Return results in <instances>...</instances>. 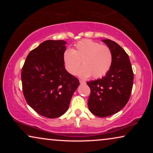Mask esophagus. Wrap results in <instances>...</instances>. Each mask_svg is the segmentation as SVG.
<instances>
[{
  "label": "esophagus",
  "mask_w": 153,
  "mask_h": 153,
  "mask_svg": "<svg viewBox=\"0 0 153 153\" xmlns=\"http://www.w3.org/2000/svg\"><path fill=\"white\" fill-rule=\"evenodd\" d=\"M79 82H80L81 83H85V81L82 80V79H79Z\"/></svg>",
  "instance_id": "esophagus-1"
}]
</instances>
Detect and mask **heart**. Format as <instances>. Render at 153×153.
I'll return each instance as SVG.
<instances>
[{"instance_id":"1","label":"heart","mask_w":153,"mask_h":153,"mask_svg":"<svg viewBox=\"0 0 153 153\" xmlns=\"http://www.w3.org/2000/svg\"><path fill=\"white\" fill-rule=\"evenodd\" d=\"M62 58L65 68L70 74H76L81 65L84 67L79 72L80 76L84 78L104 76L113 63V53L110 48L91 39H83L78 42L73 49H65Z\"/></svg>"}]
</instances>
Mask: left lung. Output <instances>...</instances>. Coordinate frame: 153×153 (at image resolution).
Segmentation results:
<instances>
[{"label":"left lung","mask_w":153,"mask_h":153,"mask_svg":"<svg viewBox=\"0 0 153 153\" xmlns=\"http://www.w3.org/2000/svg\"><path fill=\"white\" fill-rule=\"evenodd\" d=\"M113 53V63L105 76L87 81L91 88L88 105L92 114L106 117L116 114L128 102L133 86L134 73L129 56L111 39H103Z\"/></svg>","instance_id":"8db88e82"}]
</instances>
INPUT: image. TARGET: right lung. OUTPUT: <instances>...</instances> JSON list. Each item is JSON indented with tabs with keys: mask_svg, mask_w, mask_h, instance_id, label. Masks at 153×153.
I'll return each instance as SVG.
<instances>
[{
	"mask_svg": "<svg viewBox=\"0 0 153 153\" xmlns=\"http://www.w3.org/2000/svg\"><path fill=\"white\" fill-rule=\"evenodd\" d=\"M63 40H47L32 50L22 70V89L28 105L37 114L58 118L68 109L79 79L65 68Z\"/></svg>",
	"mask_w": 153,
	"mask_h": 153,
	"instance_id": "1",
	"label": "right lung"
}]
</instances>
